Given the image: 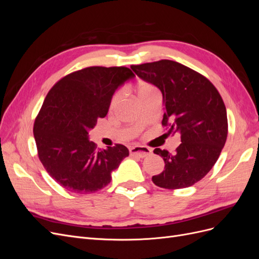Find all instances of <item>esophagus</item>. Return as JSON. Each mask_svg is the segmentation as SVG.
Instances as JSON below:
<instances>
[{"label": "esophagus", "instance_id": "34e87169", "mask_svg": "<svg viewBox=\"0 0 259 259\" xmlns=\"http://www.w3.org/2000/svg\"><path fill=\"white\" fill-rule=\"evenodd\" d=\"M130 153L131 155L138 156V158H146V156L151 154V149L145 147V146H135L130 148Z\"/></svg>", "mask_w": 259, "mask_h": 259}]
</instances>
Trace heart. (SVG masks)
<instances>
[{
    "instance_id": "heart-1",
    "label": "heart",
    "mask_w": 259,
    "mask_h": 259,
    "mask_svg": "<svg viewBox=\"0 0 259 259\" xmlns=\"http://www.w3.org/2000/svg\"><path fill=\"white\" fill-rule=\"evenodd\" d=\"M153 92H155V89L150 83H147V82H142L137 88V95H138L139 98L147 96V95H149V94H151ZM121 95H122L121 92H117V93L114 94L113 97L111 98V101H110V108L111 109H113L116 106V104L119 103Z\"/></svg>"
}]
</instances>
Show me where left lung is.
<instances>
[{"label": "left lung", "mask_w": 259, "mask_h": 259, "mask_svg": "<svg viewBox=\"0 0 259 259\" xmlns=\"http://www.w3.org/2000/svg\"><path fill=\"white\" fill-rule=\"evenodd\" d=\"M140 79L158 88L165 105L162 125L179 133L174 153L155 148L165 167L152 182L164 189H182L198 183L214 166L228 135L224 100L204 75L177 61L162 59L131 66Z\"/></svg>", "instance_id": "obj_1"}]
</instances>
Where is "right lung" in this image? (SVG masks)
<instances>
[{"label":"right lung","instance_id":"obj_1","mask_svg":"<svg viewBox=\"0 0 259 259\" xmlns=\"http://www.w3.org/2000/svg\"><path fill=\"white\" fill-rule=\"evenodd\" d=\"M126 67H89L60 79L46 95L33 134L44 168L73 193H93L111 182L128 149L115 144L97 149L89 131L105 117L116 89L134 77Z\"/></svg>","mask_w":259,"mask_h":259}]
</instances>
